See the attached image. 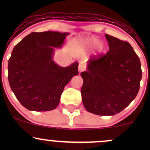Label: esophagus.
<instances>
[{"mask_svg":"<svg viewBox=\"0 0 150 150\" xmlns=\"http://www.w3.org/2000/svg\"><path fill=\"white\" fill-rule=\"evenodd\" d=\"M78 70L80 72L83 71L85 70V64L82 61H80L79 63V66H78Z\"/></svg>","mask_w":150,"mask_h":150,"instance_id":"1","label":"esophagus"}]
</instances>
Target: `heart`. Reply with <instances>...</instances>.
Masks as SVG:
<instances>
[{
  "label": "heart",
  "instance_id": "obj_1",
  "mask_svg": "<svg viewBox=\"0 0 150 150\" xmlns=\"http://www.w3.org/2000/svg\"><path fill=\"white\" fill-rule=\"evenodd\" d=\"M77 44L83 46L86 49H92V48L95 47L98 51H101L102 49V45L100 44L99 39L95 37H91L88 38V39L78 40L77 42Z\"/></svg>",
  "mask_w": 150,
  "mask_h": 150
}]
</instances>
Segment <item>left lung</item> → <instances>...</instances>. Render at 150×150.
I'll use <instances>...</instances> for the list:
<instances>
[{
    "label": "left lung",
    "instance_id": "obj_1",
    "mask_svg": "<svg viewBox=\"0 0 150 150\" xmlns=\"http://www.w3.org/2000/svg\"><path fill=\"white\" fill-rule=\"evenodd\" d=\"M109 50L89 58L87 70L81 73L82 103L87 111L113 116L126 108L140 89L141 64L128 42L105 34Z\"/></svg>",
    "mask_w": 150,
    "mask_h": 150
}]
</instances>
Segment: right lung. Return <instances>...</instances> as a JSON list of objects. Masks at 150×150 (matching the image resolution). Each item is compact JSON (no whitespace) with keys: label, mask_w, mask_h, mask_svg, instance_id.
<instances>
[{"label":"right lung","mask_w":150,"mask_h":150,"mask_svg":"<svg viewBox=\"0 0 150 150\" xmlns=\"http://www.w3.org/2000/svg\"><path fill=\"white\" fill-rule=\"evenodd\" d=\"M69 33L32 32L15 46L8 61V81L14 94L30 111L55 109L65 85L78 75V63L63 68L53 61Z\"/></svg>","instance_id":"obj_1"}]
</instances>
